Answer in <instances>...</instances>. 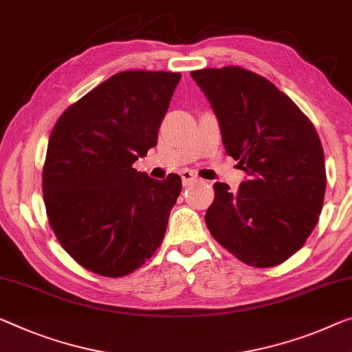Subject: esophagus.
I'll use <instances>...</instances> for the list:
<instances>
[{"label": "esophagus", "instance_id": "1", "mask_svg": "<svg viewBox=\"0 0 352 352\" xmlns=\"http://www.w3.org/2000/svg\"><path fill=\"white\" fill-rule=\"evenodd\" d=\"M181 177H182L184 186H190V184L198 181V176L195 175L192 170H182L181 171Z\"/></svg>", "mask_w": 352, "mask_h": 352}]
</instances>
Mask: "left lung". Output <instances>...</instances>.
<instances>
[{
  "mask_svg": "<svg viewBox=\"0 0 352 352\" xmlns=\"http://www.w3.org/2000/svg\"><path fill=\"white\" fill-rule=\"evenodd\" d=\"M217 116L226 154L247 181L230 192L214 184L206 225L242 263L272 267L302 248L320 219L326 192L321 140L311 121L267 78L226 66L193 70Z\"/></svg>",
  "mask_w": 352,
  "mask_h": 352,
  "instance_id": "left-lung-1",
  "label": "left lung"
}]
</instances>
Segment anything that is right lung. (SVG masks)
<instances>
[{"instance_id":"add662e5","label":"right lung","mask_w":352,"mask_h":352,"mask_svg":"<svg viewBox=\"0 0 352 352\" xmlns=\"http://www.w3.org/2000/svg\"><path fill=\"white\" fill-rule=\"evenodd\" d=\"M181 74L126 70L70 105L48 140L42 192L59 244L104 277L142 267L164 241L182 182L132 168L157 144Z\"/></svg>"}]
</instances>
